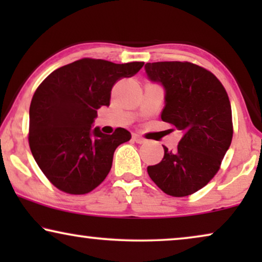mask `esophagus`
Instances as JSON below:
<instances>
[{
    "label": "esophagus",
    "mask_w": 262,
    "mask_h": 262,
    "mask_svg": "<svg viewBox=\"0 0 262 262\" xmlns=\"http://www.w3.org/2000/svg\"><path fill=\"white\" fill-rule=\"evenodd\" d=\"M132 139H134V141H135L136 143H138V144H142V143L145 142V139L142 138L141 136L137 135V134H135L134 136H132Z\"/></svg>",
    "instance_id": "34e87169"
}]
</instances>
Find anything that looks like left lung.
<instances>
[{
    "label": "left lung",
    "instance_id": "8db88e82",
    "mask_svg": "<svg viewBox=\"0 0 262 262\" xmlns=\"http://www.w3.org/2000/svg\"><path fill=\"white\" fill-rule=\"evenodd\" d=\"M145 71L166 89L161 119L184 135L173 151L163 145L162 161L149 166L148 174L166 194L191 195L212 180L231 144L227 91L211 71L191 62L146 63Z\"/></svg>",
    "mask_w": 262,
    "mask_h": 262
}]
</instances>
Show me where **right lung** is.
Wrapping results in <instances>:
<instances>
[{
    "label": "right lung",
    "mask_w": 262,
    "mask_h": 262,
    "mask_svg": "<svg viewBox=\"0 0 262 262\" xmlns=\"http://www.w3.org/2000/svg\"><path fill=\"white\" fill-rule=\"evenodd\" d=\"M144 62L116 64L82 58L52 71L34 92L28 144L42 173L59 191L85 194L105 180L118 145L131 134L117 127L105 135L92 128L101 106H110L118 81L132 77Z\"/></svg>",
    "instance_id": "add662e5"
}]
</instances>
